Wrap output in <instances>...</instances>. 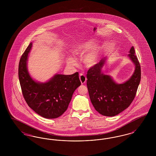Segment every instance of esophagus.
Masks as SVG:
<instances>
[{
	"instance_id": "34e87169",
	"label": "esophagus",
	"mask_w": 156,
	"mask_h": 156,
	"mask_svg": "<svg viewBox=\"0 0 156 156\" xmlns=\"http://www.w3.org/2000/svg\"><path fill=\"white\" fill-rule=\"evenodd\" d=\"M80 81L81 82L82 84H84L86 82V81H87V78H86V76L82 74H80Z\"/></svg>"
}]
</instances>
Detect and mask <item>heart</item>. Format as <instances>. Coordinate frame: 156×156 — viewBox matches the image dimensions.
Returning <instances> with one entry per match:
<instances>
[{"label":"heart","mask_w":156,"mask_h":156,"mask_svg":"<svg viewBox=\"0 0 156 156\" xmlns=\"http://www.w3.org/2000/svg\"><path fill=\"white\" fill-rule=\"evenodd\" d=\"M94 43V40H89L75 45L71 50L72 52L77 56H81L86 51L83 55L82 61L88 67L94 66L98 62L100 55V48L97 45L93 46ZM67 62L71 66H74L76 64L75 60L71 57H68Z\"/></svg>","instance_id":"heart-1"}]
</instances>
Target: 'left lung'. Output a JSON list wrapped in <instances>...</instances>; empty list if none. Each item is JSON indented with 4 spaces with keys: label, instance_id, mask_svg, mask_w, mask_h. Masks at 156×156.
<instances>
[{
    "label": "left lung",
    "instance_id": "obj_1",
    "mask_svg": "<svg viewBox=\"0 0 156 156\" xmlns=\"http://www.w3.org/2000/svg\"><path fill=\"white\" fill-rule=\"evenodd\" d=\"M127 55L134 65L131 77L118 83L111 75L104 74L102 68L106 58L88 71L87 87L92 104L95 110L105 116H114L125 110L133 101L141 80V69L132 46Z\"/></svg>",
    "mask_w": 156,
    "mask_h": 156
}]
</instances>
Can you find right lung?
Masks as SVG:
<instances>
[{"mask_svg":"<svg viewBox=\"0 0 156 156\" xmlns=\"http://www.w3.org/2000/svg\"><path fill=\"white\" fill-rule=\"evenodd\" d=\"M32 43L23 54L19 65V78L23 95L29 106L47 119L61 116L68 108L75 90L81 84L78 73L54 75L45 82L35 81L27 69L29 54Z\"/></svg>","mask_w":156,"mask_h":156,"instance_id":"add662e5","label":"right lung"}]
</instances>
